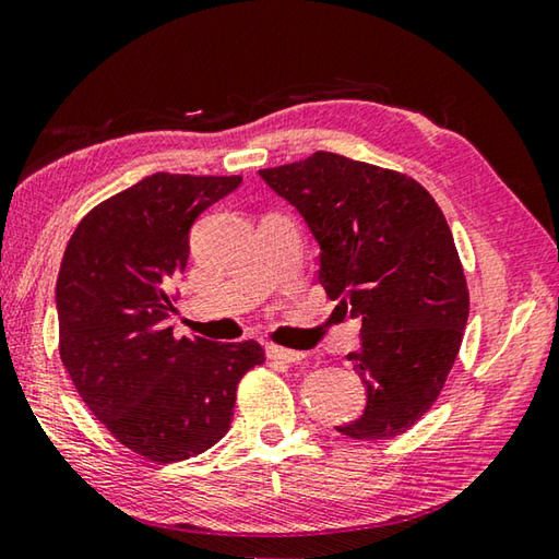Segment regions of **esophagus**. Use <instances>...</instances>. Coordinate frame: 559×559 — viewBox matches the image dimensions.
Segmentation results:
<instances>
[{"label": "esophagus", "mask_w": 559, "mask_h": 559, "mask_svg": "<svg viewBox=\"0 0 559 559\" xmlns=\"http://www.w3.org/2000/svg\"><path fill=\"white\" fill-rule=\"evenodd\" d=\"M266 357L273 361H283V364H298L306 359V354L296 352V349H286V347H276V344H269L266 347Z\"/></svg>", "instance_id": "esophagus-1"}]
</instances>
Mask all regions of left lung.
I'll use <instances>...</instances> for the list:
<instances>
[{"label":"left lung","instance_id":"left-lung-1","mask_svg":"<svg viewBox=\"0 0 559 559\" xmlns=\"http://www.w3.org/2000/svg\"><path fill=\"white\" fill-rule=\"evenodd\" d=\"M259 176L320 245V286L361 320V347L347 359L367 385V408L337 432L377 442L411 430L438 401L469 318L438 202L408 176L330 151Z\"/></svg>","mask_w":559,"mask_h":559}]
</instances>
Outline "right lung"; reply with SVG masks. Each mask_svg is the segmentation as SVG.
I'll list each match as a JSON object with an SVG mask.
<instances>
[{
    "mask_svg": "<svg viewBox=\"0 0 559 559\" xmlns=\"http://www.w3.org/2000/svg\"><path fill=\"white\" fill-rule=\"evenodd\" d=\"M241 176L154 174L90 210L56 283L60 359L80 399L115 438L170 464L225 438L241 377L263 364L253 340L176 337V278L190 227Z\"/></svg>",
    "mask_w": 559,
    "mask_h": 559,
    "instance_id": "right-lung-1",
    "label": "right lung"
}]
</instances>
